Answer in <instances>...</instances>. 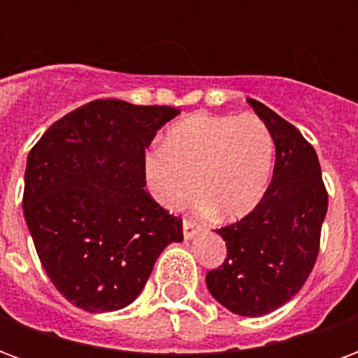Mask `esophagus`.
Instances as JSON below:
<instances>
[{"label":"esophagus","mask_w":358,"mask_h":358,"mask_svg":"<svg viewBox=\"0 0 358 358\" xmlns=\"http://www.w3.org/2000/svg\"><path fill=\"white\" fill-rule=\"evenodd\" d=\"M182 230H184V238H186V240H194L195 236L201 232V226L194 224V222H189V220H184V222H182Z\"/></svg>","instance_id":"34e87169"}]
</instances>
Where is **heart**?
<instances>
[{
  "instance_id": "b5f03b06",
  "label": "heart",
  "mask_w": 358,
  "mask_h": 358,
  "mask_svg": "<svg viewBox=\"0 0 358 358\" xmlns=\"http://www.w3.org/2000/svg\"><path fill=\"white\" fill-rule=\"evenodd\" d=\"M274 164V138L253 115L195 113L166 130L163 149L145 155L153 199L174 210L195 192V209L234 222L263 199Z\"/></svg>"
}]
</instances>
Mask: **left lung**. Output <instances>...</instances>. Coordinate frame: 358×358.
I'll return each mask as SVG.
<instances>
[{
  "label": "left lung",
  "mask_w": 358,
  "mask_h": 358,
  "mask_svg": "<svg viewBox=\"0 0 358 358\" xmlns=\"http://www.w3.org/2000/svg\"><path fill=\"white\" fill-rule=\"evenodd\" d=\"M248 101L274 138V174L248 217L217 230L228 253L205 282L234 315L263 316L292 299L315 266L328 194L316 151L299 130L261 101Z\"/></svg>",
  "instance_id": "8db88e82"
}]
</instances>
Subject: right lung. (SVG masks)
Returning <instances> with one entry per match:
<instances>
[{
  "mask_svg": "<svg viewBox=\"0 0 358 358\" xmlns=\"http://www.w3.org/2000/svg\"><path fill=\"white\" fill-rule=\"evenodd\" d=\"M174 107L95 99L51 124L28 153L22 209L43 270L74 307H128L182 220L145 192V148Z\"/></svg>",
  "mask_w": 358,
  "mask_h": 358,
  "instance_id": "right-lung-1",
  "label": "right lung"
}]
</instances>
